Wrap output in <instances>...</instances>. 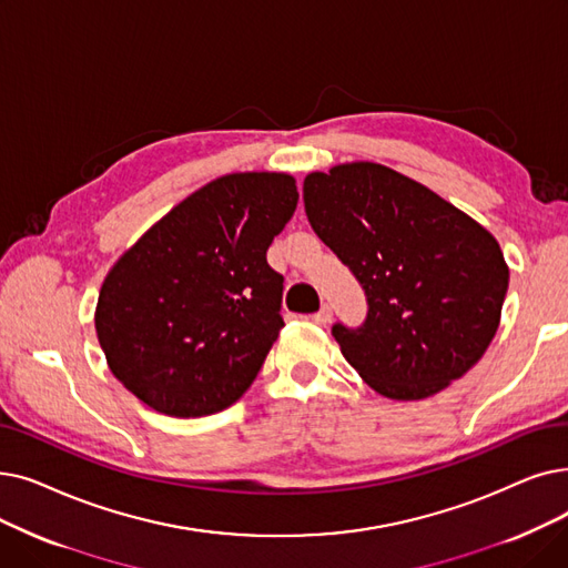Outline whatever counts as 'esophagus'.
I'll return each instance as SVG.
<instances>
[{
  "instance_id": "1",
  "label": "esophagus",
  "mask_w": 568,
  "mask_h": 568,
  "mask_svg": "<svg viewBox=\"0 0 568 568\" xmlns=\"http://www.w3.org/2000/svg\"><path fill=\"white\" fill-rule=\"evenodd\" d=\"M313 323H315V325H320V327L329 325V323H332V306H329V304H325L323 308H320V311L313 315Z\"/></svg>"
}]
</instances>
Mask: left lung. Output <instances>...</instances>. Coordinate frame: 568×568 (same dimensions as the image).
Returning a JSON list of instances; mask_svg holds the SVG:
<instances>
[{
  "mask_svg": "<svg viewBox=\"0 0 568 568\" xmlns=\"http://www.w3.org/2000/svg\"><path fill=\"white\" fill-rule=\"evenodd\" d=\"M304 206L313 232L364 287V325H334L332 336L368 387L387 399H427L485 355L508 264L474 217L376 162L313 171Z\"/></svg>",
  "mask_w": 568,
  "mask_h": 568,
  "instance_id": "obj_1",
  "label": "left lung"
}]
</instances>
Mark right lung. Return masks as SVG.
<instances>
[{
	"label": "right lung",
	"instance_id": "add662e5",
	"mask_svg": "<svg viewBox=\"0 0 568 568\" xmlns=\"http://www.w3.org/2000/svg\"><path fill=\"white\" fill-rule=\"evenodd\" d=\"M278 171L220 176L171 209L106 274L94 329L111 374L171 417L243 397L283 327V276L266 262L297 209Z\"/></svg>",
	"mask_w": 568,
	"mask_h": 568
}]
</instances>
